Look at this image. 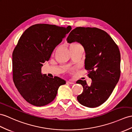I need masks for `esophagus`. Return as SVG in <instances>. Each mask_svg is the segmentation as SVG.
<instances>
[{
	"instance_id": "34e87169",
	"label": "esophagus",
	"mask_w": 132,
	"mask_h": 132,
	"mask_svg": "<svg viewBox=\"0 0 132 132\" xmlns=\"http://www.w3.org/2000/svg\"><path fill=\"white\" fill-rule=\"evenodd\" d=\"M67 84H73L74 82L72 81H67Z\"/></svg>"
}]
</instances>
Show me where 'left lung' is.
<instances>
[{
    "mask_svg": "<svg viewBox=\"0 0 132 132\" xmlns=\"http://www.w3.org/2000/svg\"><path fill=\"white\" fill-rule=\"evenodd\" d=\"M68 43L77 41L86 52L85 69L92 79L90 86L78 80L83 91L77 96L81 105L96 108L110 97L120 76V53L116 43L104 30L96 27H78L70 32Z\"/></svg>",
    "mask_w": 132,
    "mask_h": 132,
    "instance_id": "1",
    "label": "left lung"
}]
</instances>
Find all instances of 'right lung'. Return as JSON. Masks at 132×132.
<instances>
[{
  "label": "right lung",
  "instance_id": "add662e5",
  "mask_svg": "<svg viewBox=\"0 0 132 132\" xmlns=\"http://www.w3.org/2000/svg\"><path fill=\"white\" fill-rule=\"evenodd\" d=\"M72 30L49 24L31 26L21 35L12 54L13 79L28 103L43 106L52 102L65 81L58 77L42 75L41 67L55 47Z\"/></svg>",
  "mask_w": 132,
  "mask_h": 132
}]
</instances>
